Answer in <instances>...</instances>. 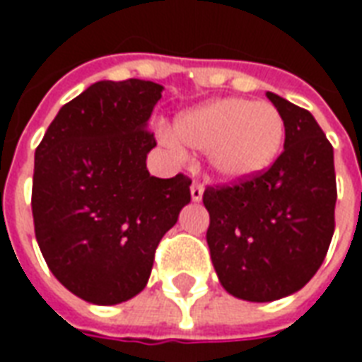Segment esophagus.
<instances>
[{"instance_id":"esophagus-1","label":"esophagus","mask_w":362,"mask_h":362,"mask_svg":"<svg viewBox=\"0 0 362 362\" xmlns=\"http://www.w3.org/2000/svg\"><path fill=\"white\" fill-rule=\"evenodd\" d=\"M204 184H199V182H194L192 184V188H189V194H192V202H202V197H204Z\"/></svg>"}]
</instances>
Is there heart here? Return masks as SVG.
Returning <instances> with one entry per match:
<instances>
[{
	"instance_id": "b5f03b06",
	"label": "heart",
	"mask_w": 362,
	"mask_h": 362,
	"mask_svg": "<svg viewBox=\"0 0 362 362\" xmlns=\"http://www.w3.org/2000/svg\"><path fill=\"white\" fill-rule=\"evenodd\" d=\"M174 137L189 149L207 153L223 180H250L273 165L285 141V119L269 103L219 98L182 112ZM165 141L176 149L173 137Z\"/></svg>"
}]
</instances>
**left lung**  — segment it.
Returning a JSON list of instances; mask_svg holds the SVG:
<instances>
[{
    "label": "left lung",
    "mask_w": 362,
    "mask_h": 362,
    "mask_svg": "<svg viewBox=\"0 0 362 362\" xmlns=\"http://www.w3.org/2000/svg\"><path fill=\"white\" fill-rule=\"evenodd\" d=\"M285 119V149L266 173L207 188V244L228 295L272 303L314 277L334 236V147L310 112L266 93Z\"/></svg>",
    "instance_id": "8db88e82"
}]
</instances>
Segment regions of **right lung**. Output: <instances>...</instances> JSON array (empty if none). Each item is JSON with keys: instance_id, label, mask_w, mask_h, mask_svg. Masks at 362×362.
<instances>
[{"instance_id": "right-lung-1", "label": "right lung", "mask_w": 362, "mask_h": 362, "mask_svg": "<svg viewBox=\"0 0 362 362\" xmlns=\"http://www.w3.org/2000/svg\"><path fill=\"white\" fill-rule=\"evenodd\" d=\"M163 89L141 79L95 83L59 108L36 147V240L56 279L90 304L141 293L160 238L189 204V178H157L145 165Z\"/></svg>"}]
</instances>
